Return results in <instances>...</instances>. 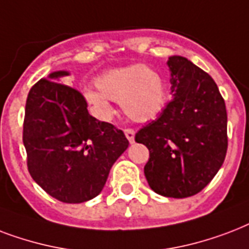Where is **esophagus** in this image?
Wrapping results in <instances>:
<instances>
[{
    "instance_id": "34e87169",
    "label": "esophagus",
    "mask_w": 249,
    "mask_h": 249,
    "mask_svg": "<svg viewBox=\"0 0 249 249\" xmlns=\"http://www.w3.org/2000/svg\"><path fill=\"white\" fill-rule=\"evenodd\" d=\"M124 135H126L127 140H128L131 144L135 142V131L132 130V128H126V130H124Z\"/></svg>"
}]
</instances>
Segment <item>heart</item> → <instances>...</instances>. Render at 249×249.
Masks as SVG:
<instances>
[{
    "label": "heart",
    "mask_w": 249,
    "mask_h": 249,
    "mask_svg": "<svg viewBox=\"0 0 249 249\" xmlns=\"http://www.w3.org/2000/svg\"><path fill=\"white\" fill-rule=\"evenodd\" d=\"M96 89H87V103L103 117L111 114L110 100L119 103L123 113L135 122H148L165 105V84L149 67L131 65L110 69L96 79Z\"/></svg>",
    "instance_id": "1"
}]
</instances>
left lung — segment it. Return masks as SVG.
Returning a JSON list of instances; mask_svg holds the SVG:
<instances>
[{
	"label": "left lung",
	"instance_id": "8db88e82",
	"mask_svg": "<svg viewBox=\"0 0 249 249\" xmlns=\"http://www.w3.org/2000/svg\"><path fill=\"white\" fill-rule=\"evenodd\" d=\"M173 98L156 121L136 132L149 149L148 184L166 197L194 196L208 186L227 152L225 100L209 74L180 55L167 59Z\"/></svg>",
	"mask_w": 249,
	"mask_h": 249
}]
</instances>
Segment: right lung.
<instances>
[{
    "label": "right lung",
    "instance_id": "obj_1",
    "mask_svg": "<svg viewBox=\"0 0 249 249\" xmlns=\"http://www.w3.org/2000/svg\"><path fill=\"white\" fill-rule=\"evenodd\" d=\"M67 75L55 71L31 88L23 144L35 182L62 203L79 204L103 191L128 140L122 130L92 117L79 90L58 83Z\"/></svg>",
    "mask_w": 249,
    "mask_h": 249
}]
</instances>
